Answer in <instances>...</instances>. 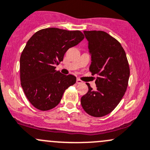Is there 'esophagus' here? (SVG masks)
<instances>
[{
  "mask_svg": "<svg viewBox=\"0 0 150 150\" xmlns=\"http://www.w3.org/2000/svg\"><path fill=\"white\" fill-rule=\"evenodd\" d=\"M82 82H82L81 79H76V84H82Z\"/></svg>",
  "mask_w": 150,
  "mask_h": 150,
  "instance_id": "esophagus-1",
  "label": "esophagus"
}]
</instances>
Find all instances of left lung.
Here are the masks:
<instances>
[{"mask_svg": "<svg viewBox=\"0 0 150 150\" xmlns=\"http://www.w3.org/2000/svg\"><path fill=\"white\" fill-rule=\"evenodd\" d=\"M91 55L90 71L97 74L96 89L88 85L81 98L84 110L93 117L112 112L123 98L128 85L129 67L126 53L119 41L103 31H84Z\"/></svg>", "mask_w": 150, "mask_h": 150, "instance_id": "left-lung-1", "label": "left lung"}]
</instances>
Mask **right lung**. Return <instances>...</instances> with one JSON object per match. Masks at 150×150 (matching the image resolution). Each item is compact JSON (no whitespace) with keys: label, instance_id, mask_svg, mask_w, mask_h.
Instances as JSON below:
<instances>
[{"label":"right lung","instance_id":"add662e5","mask_svg":"<svg viewBox=\"0 0 150 150\" xmlns=\"http://www.w3.org/2000/svg\"><path fill=\"white\" fill-rule=\"evenodd\" d=\"M84 38L78 30L47 28L37 31L28 40L20 59L21 82L25 96L37 109L45 111L55 108L65 90L76 83L75 76L62 74L55 65Z\"/></svg>","mask_w":150,"mask_h":150}]
</instances>
